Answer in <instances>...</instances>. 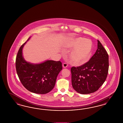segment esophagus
Here are the masks:
<instances>
[{
	"instance_id": "34e87169",
	"label": "esophagus",
	"mask_w": 123,
	"mask_h": 123,
	"mask_svg": "<svg viewBox=\"0 0 123 123\" xmlns=\"http://www.w3.org/2000/svg\"><path fill=\"white\" fill-rule=\"evenodd\" d=\"M68 67V64L67 63H63V68H66Z\"/></svg>"
}]
</instances>
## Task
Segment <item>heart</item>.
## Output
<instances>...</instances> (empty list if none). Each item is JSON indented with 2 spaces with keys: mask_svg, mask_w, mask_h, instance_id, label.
I'll return each instance as SVG.
<instances>
[{
  "mask_svg": "<svg viewBox=\"0 0 123 123\" xmlns=\"http://www.w3.org/2000/svg\"><path fill=\"white\" fill-rule=\"evenodd\" d=\"M65 47L74 49L70 52L69 57L71 61L77 65H81L89 60L92 54L93 43L89 39L78 37L70 39Z\"/></svg>",
  "mask_w": 123,
  "mask_h": 123,
  "instance_id": "heart-1",
  "label": "heart"
}]
</instances>
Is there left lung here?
I'll return each mask as SVG.
<instances>
[{"label": "left lung", "instance_id": "1", "mask_svg": "<svg viewBox=\"0 0 123 123\" xmlns=\"http://www.w3.org/2000/svg\"><path fill=\"white\" fill-rule=\"evenodd\" d=\"M97 49L88 62L71 69L72 84L78 93L87 94L98 90L108 74L109 56L101 42L97 40Z\"/></svg>", "mask_w": 123, "mask_h": 123}]
</instances>
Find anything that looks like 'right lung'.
Masks as SVG:
<instances>
[{
  "label": "right lung",
  "instance_id": "obj_1",
  "mask_svg": "<svg viewBox=\"0 0 123 123\" xmlns=\"http://www.w3.org/2000/svg\"><path fill=\"white\" fill-rule=\"evenodd\" d=\"M30 38L19 49L16 60V71L26 89L33 93L45 94L55 86L57 77L62 69V63L50 60L39 63L27 62L22 55V49Z\"/></svg>",
  "mask_w": 123,
  "mask_h": 123
}]
</instances>
